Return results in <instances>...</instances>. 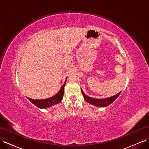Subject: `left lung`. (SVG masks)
<instances>
[{
	"label": "left lung",
	"instance_id": "left-lung-1",
	"mask_svg": "<svg viewBox=\"0 0 149 149\" xmlns=\"http://www.w3.org/2000/svg\"><path fill=\"white\" fill-rule=\"evenodd\" d=\"M81 93H82V95L83 96L84 100H85L86 102L93 104V105H94L95 107H106L109 105V104H110L111 103H113L115 100L118 98V96L120 95V93H121V91L119 92L118 93H117L113 96H111V97L103 98V99H96V98H91V97H90V96H88L87 95H86L84 93V92L82 89H81Z\"/></svg>",
	"mask_w": 149,
	"mask_h": 149
}]
</instances>
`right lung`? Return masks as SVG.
<instances>
[{"label":"right lung","mask_w":149,"mask_h":149,"mask_svg":"<svg viewBox=\"0 0 149 149\" xmlns=\"http://www.w3.org/2000/svg\"><path fill=\"white\" fill-rule=\"evenodd\" d=\"M66 79L67 78H66L65 83H64L61 86L59 91L58 92V93H56L55 95L52 96L51 98H46V99H41V100H34L28 97L27 98L31 103H33L34 105L40 108H49L53 105H54V104H58L61 102L63 99V95H64V87H65L66 83Z\"/></svg>","instance_id":"obj_1"}]
</instances>
